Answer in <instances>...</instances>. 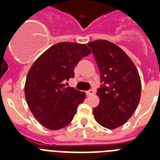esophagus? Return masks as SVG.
Returning a JSON list of instances; mask_svg holds the SVG:
<instances>
[{"label": "esophagus", "mask_w": 160, "mask_h": 160, "mask_svg": "<svg viewBox=\"0 0 160 160\" xmlns=\"http://www.w3.org/2000/svg\"><path fill=\"white\" fill-rule=\"evenodd\" d=\"M94 93H95V90H93V89H90V90L86 91V94H87V95H94Z\"/></svg>", "instance_id": "esophagus-1"}]
</instances>
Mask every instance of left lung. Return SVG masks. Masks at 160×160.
Masks as SVG:
<instances>
[{
  "label": "left lung",
  "instance_id": "obj_1",
  "mask_svg": "<svg viewBox=\"0 0 160 160\" xmlns=\"http://www.w3.org/2000/svg\"><path fill=\"white\" fill-rule=\"evenodd\" d=\"M87 46L92 51L103 83L96 93L100 104L93 109V114L100 125L116 129L126 123L139 105V72L131 59L115 44L99 40Z\"/></svg>",
  "mask_w": 160,
  "mask_h": 160
}]
</instances>
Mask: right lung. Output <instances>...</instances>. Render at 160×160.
Segmentation results:
<instances>
[{
	"mask_svg": "<svg viewBox=\"0 0 160 160\" xmlns=\"http://www.w3.org/2000/svg\"><path fill=\"white\" fill-rule=\"evenodd\" d=\"M91 51L85 44L60 42L46 50L29 70L25 95L39 123L51 130L70 124L85 93L65 87L64 80L74 78V69Z\"/></svg>",
	"mask_w": 160,
	"mask_h": 160,
	"instance_id": "obj_1",
	"label": "right lung"
}]
</instances>
